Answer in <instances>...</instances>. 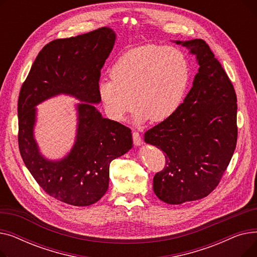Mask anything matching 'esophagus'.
<instances>
[{
	"instance_id": "obj_1",
	"label": "esophagus",
	"mask_w": 257,
	"mask_h": 257,
	"mask_svg": "<svg viewBox=\"0 0 257 257\" xmlns=\"http://www.w3.org/2000/svg\"><path fill=\"white\" fill-rule=\"evenodd\" d=\"M132 138H133V144L136 145V146H141L142 144H143V141H142V138H141V136H140V133L139 132H137V131H134L133 133H132Z\"/></svg>"
}]
</instances>
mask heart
<instances>
[{"label": "heart", "mask_w": 257, "mask_h": 257, "mask_svg": "<svg viewBox=\"0 0 257 257\" xmlns=\"http://www.w3.org/2000/svg\"><path fill=\"white\" fill-rule=\"evenodd\" d=\"M110 73L111 79L98 85L107 116L123 121L137 104L138 124L150 118L158 123L174 114L192 77L190 59L183 51L158 45H146L121 54Z\"/></svg>", "instance_id": "b5f03b06"}]
</instances>
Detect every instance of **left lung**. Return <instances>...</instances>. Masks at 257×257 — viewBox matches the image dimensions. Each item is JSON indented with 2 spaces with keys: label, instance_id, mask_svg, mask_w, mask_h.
I'll return each mask as SVG.
<instances>
[{
  "label": "left lung",
  "instance_id": "8db88e82",
  "mask_svg": "<svg viewBox=\"0 0 257 257\" xmlns=\"http://www.w3.org/2000/svg\"><path fill=\"white\" fill-rule=\"evenodd\" d=\"M196 55L193 86L169 118L145 133L163 150L166 168L153 178L155 195L168 204L208 196L219 184L236 147V94L203 39L173 40Z\"/></svg>",
  "mask_w": 257,
  "mask_h": 257
}]
</instances>
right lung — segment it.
<instances>
[{
	"mask_svg": "<svg viewBox=\"0 0 257 257\" xmlns=\"http://www.w3.org/2000/svg\"><path fill=\"white\" fill-rule=\"evenodd\" d=\"M115 39V32L103 27L53 40L39 52L20 91L19 147L24 164L47 194L66 204L88 206L98 202L109 185L110 163L133 146L131 130L103 117L94 106L101 102V70ZM59 94L79 101L76 137L64 158L49 160L34 137L36 106Z\"/></svg>",
	"mask_w": 257,
	"mask_h": 257,
	"instance_id": "1",
	"label": "right lung"
}]
</instances>
